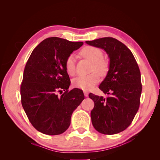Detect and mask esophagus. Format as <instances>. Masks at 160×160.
Instances as JSON below:
<instances>
[{"label": "esophagus", "mask_w": 160, "mask_h": 160, "mask_svg": "<svg viewBox=\"0 0 160 160\" xmlns=\"http://www.w3.org/2000/svg\"><path fill=\"white\" fill-rule=\"evenodd\" d=\"M84 94L86 97H88V94H89V93H88V91H84Z\"/></svg>", "instance_id": "obj_1"}]
</instances>
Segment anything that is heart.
<instances>
[{"label": "heart", "instance_id": "b5f03b06", "mask_svg": "<svg viewBox=\"0 0 160 160\" xmlns=\"http://www.w3.org/2000/svg\"><path fill=\"white\" fill-rule=\"evenodd\" d=\"M80 55L92 62L91 71H96L99 74L104 75L108 69V62L103 58V52L100 49L93 46H86L80 50ZM65 68L67 73L71 76L76 74V57L71 53L65 60ZM99 76L93 72L87 76H80L73 80L75 87L84 91H89L96 85L99 81Z\"/></svg>", "mask_w": 160, "mask_h": 160}]
</instances>
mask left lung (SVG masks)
I'll list each match as a JSON object with an SVG mask.
<instances>
[{"instance_id":"8db88e82","label":"left lung","mask_w":160,"mask_h":160,"mask_svg":"<svg viewBox=\"0 0 160 160\" xmlns=\"http://www.w3.org/2000/svg\"><path fill=\"white\" fill-rule=\"evenodd\" d=\"M86 42L104 49L110 58L107 76L99 87L108 96L89 94L94 102L91 112L92 124L100 133H118L131 124L140 107V69L131 50L117 39L105 37Z\"/></svg>"}]
</instances>
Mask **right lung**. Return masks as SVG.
Returning a JSON list of instances; mask_svg holds the SVG:
<instances>
[{
    "mask_svg": "<svg viewBox=\"0 0 160 160\" xmlns=\"http://www.w3.org/2000/svg\"><path fill=\"white\" fill-rule=\"evenodd\" d=\"M82 45L51 37L36 47L26 63L20 85L22 106L33 127L44 134L65 131L73 111L84 99L82 90H69L65 68L67 58Z\"/></svg>",
    "mask_w": 160,
    "mask_h": 160,
    "instance_id": "right-lung-1",
    "label": "right lung"
}]
</instances>
